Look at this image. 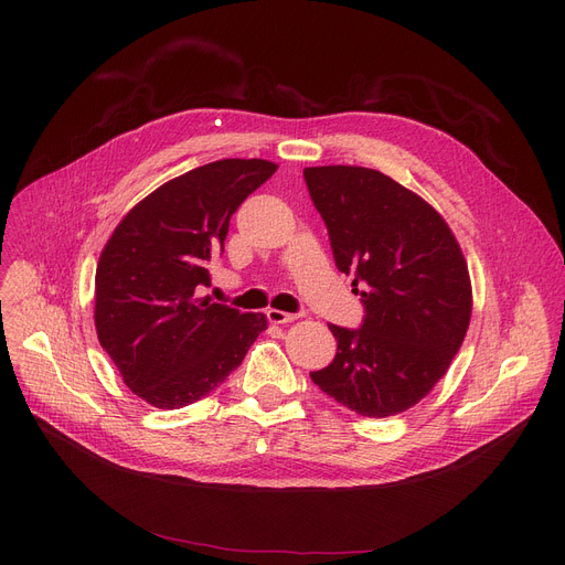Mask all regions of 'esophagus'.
<instances>
[{"mask_svg":"<svg viewBox=\"0 0 565 565\" xmlns=\"http://www.w3.org/2000/svg\"><path fill=\"white\" fill-rule=\"evenodd\" d=\"M265 316H267V320L275 322V324H286V322H292L295 318H298L295 313L279 311V309H267V311H265Z\"/></svg>","mask_w":565,"mask_h":565,"instance_id":"34e87169","label":"esophagus"}]
</instances>
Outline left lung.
Wrapping results in <instances>:
<instances>
[{"instance_id":"left-lung-1","label":"left lung","mask_w":565,"mask_h":565,"mask_svg":"<svg viewBox=\"0 0 565 565\" xmlns=\"http://www.w3.org/2000/svg\"><path fill=\"white\" fill-rule=\"evenodd\" d=\"M337 267L362 295L360 330L330 324L337 354L311 373L348 409L384 419L417 405L449 371L471 318L467 263L422 196L366 167H307Z\"/></svg>"}]
</instances>
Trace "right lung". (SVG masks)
<instances>
[{"instance_id":"add662e5","label":"right lung","mask_w":565,"mask_h":565,"mask_svg":"<svg viewBox=\"0 0 565 565\" xmlns=\"http://www.w3.org/2000/svg\"><path fill=\"white\" fill-rule=\"evenodd\" d=\"M277 171L267 160L196 167L139 201L107 241L96 270V332L128 390L178 409L217 390L267 328L196 298L224 252L231 215Z\"/></svg>"}]
</instances>
